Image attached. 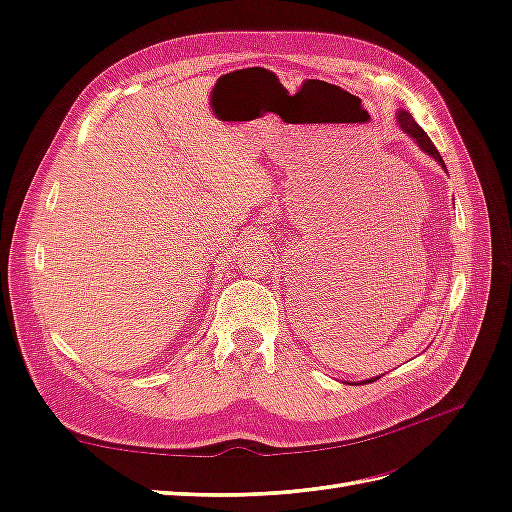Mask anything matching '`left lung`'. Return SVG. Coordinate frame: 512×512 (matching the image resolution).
Listing matches in <instances>:
<instances>
[{"label":"left lung","instance_id":"left-lung-1","mask_svg":"<svg viewBox=\"0 0 512 512\" xmlns=\"http://www.w3.org/2000/svg\"><path fill=\"white\" fill-rule=\"evenodd\" d=\"M397 119H399V126L404 128V132H408L414 141L418 143V147H421L425 153H429V156L433 158V160H438L442 166H444V160H442V156L438 153V149H436V145L431 143V138L427 136V132L418 126V123L414 121V117L410 115V113H406V111H399V115H397ZM446 168V166H444ZM374 380H378V378H374ZM374 380H365V382H374Z\"/></svg>","mask_w":512,"mask_h":512}]
</instances>
